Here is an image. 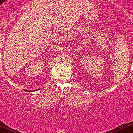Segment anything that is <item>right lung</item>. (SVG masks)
Instances as JSON below:
<instances>
[{"mask_svg": "<svg viewBox=\"0 0 133 133\" xmlns=\"http://www.w3.org/2000/svg\"><path fill=\"white\" fill-rule=\"evenodd\" d=\"M32 91H29V92H32Z\"/></svg>", "mask_w": 133, "mask_h": 133, "instance_id": "add662e5", "label": "right lung"}]
</instances>
